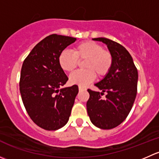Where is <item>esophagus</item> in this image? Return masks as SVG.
<instances>
[{
	"label": "esophagus",
	"instance_id": "obj_1",
	"mask_svg": "<svg viewBox=\"0 0 159 159\" xmlns=\"http://www.w3.org/2000/svg\"><path fill=\"white\" fill-rule=\"evenodd\" d=\"M78 89H79V91H84V90H86L85 88L82 87V86H79V87H78Z\"/></svg>",
	"mask_w": 159,
	"mask_h": 159
}]
</instances>
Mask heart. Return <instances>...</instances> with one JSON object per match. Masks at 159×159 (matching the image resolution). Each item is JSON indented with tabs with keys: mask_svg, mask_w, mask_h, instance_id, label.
Returning a JSON list of instances; mask_svg holds the SVG:
<instances>
[{
	"mask_svg": "<svg viewBox=\"0 0 159 159\" xmlns=\"http://www.w3.org/2000/svg\"><path fill=\"white\" fill-rule=\"evenodd\" d=\"M80 61H85L84 68L70 75V82L80 86H87L94 81L96 75L102 78L109 73L113 65V56L102 44L92 41H86L77 44L74 52L64 50L58 56V63L65 71L71 72L78 67Z\"/></svg>",
	"mask_w": 159,
	"mask_h": 159,
	"instance_id": "b5f03b06",
	"label": "heart"
}]
</instances>
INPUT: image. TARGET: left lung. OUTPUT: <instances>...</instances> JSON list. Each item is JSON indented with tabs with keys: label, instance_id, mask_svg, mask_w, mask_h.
Listing matches in <instances>:
<instances>
[{
	"label": "left lung",
	"instance_id": "8db88e82",
	"mask_svg": "<svg viewBox=\"0 0 159 159\" xmlns=\"http://www.w3.org/2000/svg\"><path fill=\"white\" fill-rule=\"evenodd\" d=\"M93 40L107 44L113 56V65L109 73L94 84L102 92L88 89L87 111L94 125L111 129L125 120L132 108L137 94L138 70L131 54L121 44L105 38Z\"/></svg>",
	"mask_w": 159,
	"mask_h": 159
}]
</instances>
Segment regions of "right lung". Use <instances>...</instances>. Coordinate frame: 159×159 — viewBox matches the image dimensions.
<instances>
[{"label": "right lung", "mask_w": 159, "mask_h": 159, "mask_svg": "<svg viewBox=\"0 0 159 159\" xmlns=\"http://www.w3.org/2000/svg\"><path fill=\"white\" fill-rule=\"evenodd\" d=\"M75 41L72 37L49 35L34 46L22 65V102L32 121L43 129L57 130L69 119L78 87L61 89L68 78L60 67L58 56Z\"/></svg>", "instance_id": "right-lung-1"}]
</instances>
